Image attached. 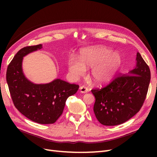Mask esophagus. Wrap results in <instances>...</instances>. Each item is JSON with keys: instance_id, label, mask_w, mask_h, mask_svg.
Instances as JSON below:
<instances>
[{"instance_id": "1", "label": "esophagus", "mask_w": 157, "mask_h": 157, "mask_svg": "<svg viewBox=\"0 0 157 157\" xmlns=\"http://www.w3.org/2000/svg\"><path fill=\"white\" fill-rule=\"evenodd\" d=\"M80 91L81 93H87L88 91V89L87 87H86L85 86H82L80 87Z\"/></svg>"}]
</instances>
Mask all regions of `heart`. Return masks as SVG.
<instances>
[{"instance_id": "obj_1", "label": "heart", "mask_w": 157, "mask_h": 157, "mask_svg": "<svg viewBox=\"0 0 157 157\" xmlns=\"http://www.w3.org/2000/svg\"><path fill=\"white\" fill-rule=\"evenodd\" d=\"M122 62L121 55L105 46H95L83 49L79 58L71 57L68 60V68L75 76H81L85 69L92 68L91 77L98 85L109 82L115 77Z\"/></svg>"}]
</instances>
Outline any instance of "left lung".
I'll return each instance as SVG.
<instances>
[{
    "label": "left lung",
    "instance_id": "obj_1",
    "mask_svg": "<svg viewBox=\"0 0 157 157\" xmlns=\"http://www.w3.org/2000/svg\"><path fill=\"white\" fill-rule=\"evenodd\" d=\"M136 67L114 78L106 86L91 91L96 98L94 112L105 126L122 124L139 112L145 101L151 80L149 66L137 52Z\"/></svg>",
    "mask_w": 157,
    "mask_h": 157
}]
</instances>
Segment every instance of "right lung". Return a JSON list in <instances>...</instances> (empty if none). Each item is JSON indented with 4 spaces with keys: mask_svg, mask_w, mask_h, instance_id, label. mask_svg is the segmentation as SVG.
Wrapping results in <instances>:
<instances>
[{
    "mask_svg": "<svg viewBox=\"0 0 157 157\" xmlns=\"http://www.w3.org/2000/svg\"><path fill=\"white\" fill-rule=\"evenodd\" d=\"M42 48V44L24 47L13 57L6 71V81L14 106L29 120L39 124H53L61 115L67 99L79 86L61 79L48 84H36L25 77L23 58Z\"/></svg>",
    "mask_w": 157,
    "mask_h": 157,
    "instance_id": "obj_1",
    "label": "right lung"
}]
</instances>
